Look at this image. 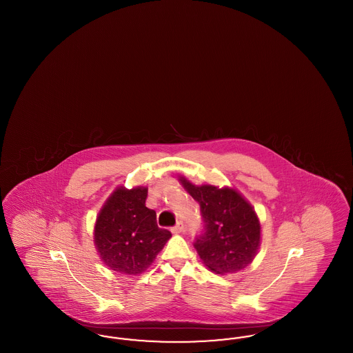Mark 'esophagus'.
<instances>
[{"label": "esophagus", "mask_w": 353, "mask_h": 353, "mask_svg": "<svg viewBox=\"0 0 353 353\" xmlns=\"http://www.w3.org/2000/svg\"><path fill=\"white\" fill-rule=\"evenodd\" d=\"M170 230H172L173 234H180V233H183V232H184V222H183V221H179L177 225L173 226Z\"/></svg>", "instance_id": "34e87169"}]
</instances>
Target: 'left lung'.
I'll return each instance as SVG.
<instances>
[{
    "label": "left lung",
    "instance_id": "left-lung-1",
    "mask_svg": "<svg viewBox=\"0 0 353 353\" xmlns=\"http://www.w3.org/2000/svg\"><path fill=\"white\" fill-rule=\"evenodd\" d=\"M179 180L201 208L205 232L194 248L202 263L222 275L249 266L261 246V223L252 203L234 188L194 185L184 176Z\"/></svg>",
    "mask_w": 353,
    "mask_h": 353
}]
</instances>
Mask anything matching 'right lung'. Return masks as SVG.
<instances>
[{"label": "right lung", "instance_id": "obj_1", "mask_svg": "<svg viewBox=\"0 0 353 353\" xmlns=\"http://www.w3.org/2000/svg\"><path fill=\"white\" fill-rule=\"evenodd\" d=\"M147 194L145 186H118L101 206L94 243L108 269L125 275L144 272L172 236L157 226L156 212L145 206Z\"/></svg>", "mask_w": 353, "mask_h": 353}]
</instances>
